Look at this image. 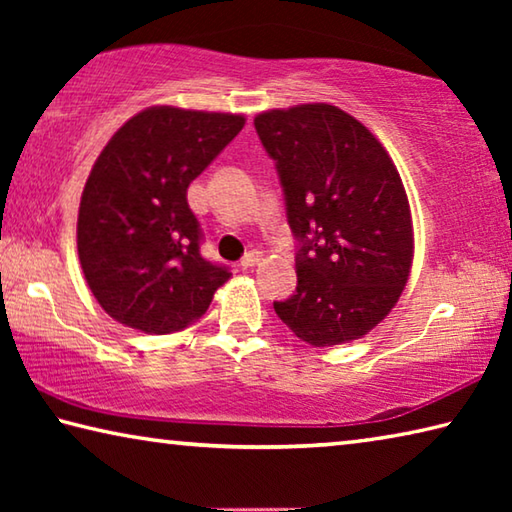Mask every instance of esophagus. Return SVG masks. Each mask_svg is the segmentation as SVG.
<instances>
[{
	"label": "esophagus",
	"mask_w": 512,
	"mask_h": 512,
	"mask_svg": "<svg viewBox=\"0 0 512 512\" xmlns=\"http://www.w3.org/2000/svg\"><path fill=\"white\" fill-rule=\"evenodd\" d=\"M259 259H262V253H259V250H250V253H246L244 259H241V268H246L248 271V268L259 264Z\"/></svg>",
	"instance_id": "1"
}]
</instances>
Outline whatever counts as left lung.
Masks as SVG:
<instances>
[{
  "mask_svg": "<svg viewBox=\"0 0 512 512\" xmlns=\"http://www.w3.org/2000/svg\"><path fill=\"white\" fill-rule=\"evenodd\" d=\"M296 237L298 287L273 302L298 339L327 348L388 316L409 280L413 225L400 173L341 108L305 103L255 117Z\"/></svg>",
  "mask_w": 512,
  "mask_h": 512,
  "instance_id": "obj_1",
  "label": "left lung"
}]
</instances>
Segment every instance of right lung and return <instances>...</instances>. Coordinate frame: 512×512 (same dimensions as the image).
Wrapping results in <instances>:
<instances>
[{"mask_svg": "<svg viewBox=\"0 0 512 512\" xmlns=\"http://www.w3.org/2000/svg\"><path fill=\"white\" fill-rule=\"evenodd\" d=\"M225 112L158 106L112 135L79 207V259L106 314L146 334L196 323L230 268L201 255L187 187L244 128Z\"/></svg>", "mask_w": 512, "mask_h": 512, "instance_id": "add662e5", "label": "right lung"}]
</instances>
